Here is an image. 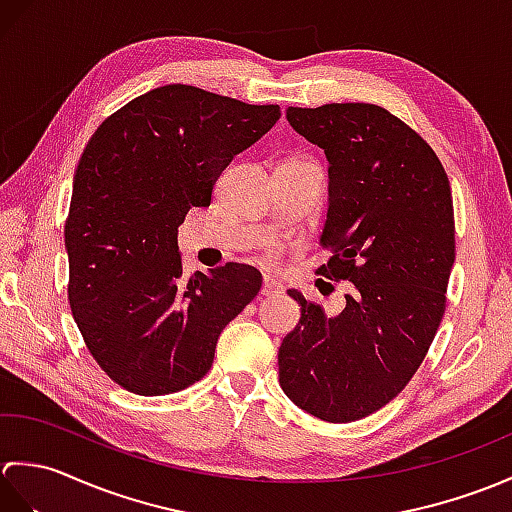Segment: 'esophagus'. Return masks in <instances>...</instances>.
I'll list each match as a JSON object with an SVG mask.
<instances>
[{"instance_id":"34e87169","label":"esophagus","mask_w":512,"mask_h":512,"mask_svg":"<svg viewBox=\"0 0 512 512\" xmlns=\"http://www.w3.org/2000/svg\"><path fill=\"white\" fill-rule=\"evenodd\" d=\"M281 292H284V286L275 281L273 277H264V284H262V295L264 297H279Z\"/></svg>"}]
</instances>
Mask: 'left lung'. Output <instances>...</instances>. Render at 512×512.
Returning <instances> with one entry per match:
<instances>
[{"label": "left lung", "mask_w": 512, "mask_h": 512, "mask_svg": "<svg viewBox=\"0 0 512 512\" xmlns=\"http://www.w3.org/2000/svg\"><path fill=\"white\" fill-rule=\"evenodd\" d=\"M290 127L323 149L332 250L319 273L350 281L339 314L297 290L301 319L279 347V385L303 411L352 422L385 407L416 374L447 303L453 198L442 162L378 105L288 107Z\"/></svg>", "instance_id": "8db88e82"}]
</instances>
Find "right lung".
Returning a JSON list of instances; mask_svg holds the SVG:
<instances>
[{"label":"right lung","instance_id":"obj_1","mask_svg":"<svg viewBox=\"0 0 512 512\" xmlns=\"http://www.w3.org/2000/svg\"><path fill=\"white\" fill-rule=\"evenodd\" d=\"M279 116V105L173 83L105 118L83 149L65 220L68 299L94 361L132 394L200 380L262 288L257 268L233 262L182 281L178 226Z\"/></svg>","mask_w":512,"mask_h":512}]
</instances>
